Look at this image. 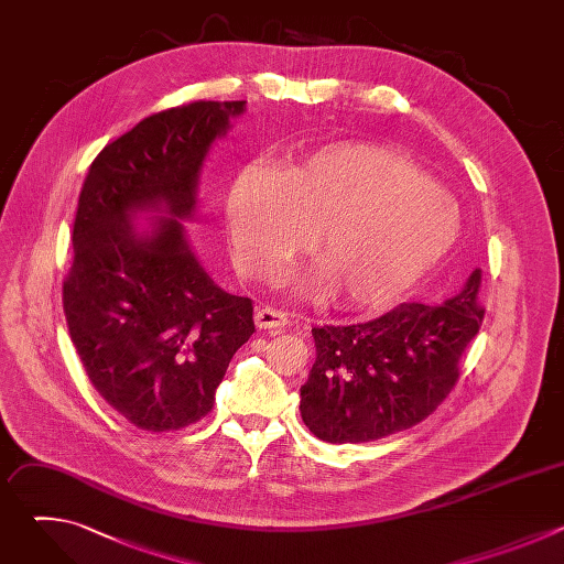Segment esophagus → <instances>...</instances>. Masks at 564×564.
<instances>
[{"label":"esophagus","mask_w":564,"mask_h":564,"mask_svg":"<svg viewBox=\"0 0 564 564\" xmlns=\"http://www.w3.org/2000/svg\"><path fill=\"white\" fill-rule=\"evenodd\" d=\"M254 321H257V326H259L261 330L285 328V326L290 324L288 312H283V310H276V307H268V305L257 310V314H254Z\"/></svg>","instance_id":"obj_1"}]
</instances>
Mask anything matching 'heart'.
<instances>
[{"label":"heart","mask_w":564,"mask_h":564,"mask_svg":"<svg viewBox=\"0 0 564 564\" xmlns=\"http://www.w3.org/2000/svg\"><path fill=\"white\" fill-rule=\"evenodd\" d=\"M236 263L268 279L307 248L316 268L303 288L346 310H375L409 294L459 236L457 203L409 158L337 142L281 174L246 167L227 194Z\"/></svg>","instance_id":"b5f03b06"}]
</instances>
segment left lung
I'll return each instance as SVG.
<instances>
[{"mask_svg": "<svg viewBox=\"0 0 564 564\" xmlns=\"http://www.w3.org/2000/svg\"><path fill=\"white\" fill-rule=\"evenodd\" d=\"M481 270L442 305L401 303L352 326L312 328L316 361L301 386V417L330 444H359L426 420L459 379L479 333Z\"/></svg>", "mask_w": 564, "mask_h": 564, "instance_id": "1", "label": "left lung"}]
</instances>
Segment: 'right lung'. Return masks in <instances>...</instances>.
<instances>
[{
	"instance_id": "obj_1",
	"label": "right lung",
	"mask_w": 564,
	"mask_h": 564,
	"mask_svg": "<svg viewBox=\"0 0 564 564\" xmlns=\"http://www.w3.org/2000/svg\"><path fill=\"white\" fill-rule=\"evenodd\" d=\"M246 100H198L140 120L91 163L62 285L70 341L107 404L142 431L196 424L234 352L254 333L248 296L220 290L192 252L200 167ZM163 208L152 231L135 210Z\"/></svg>"
}]
</instances>
